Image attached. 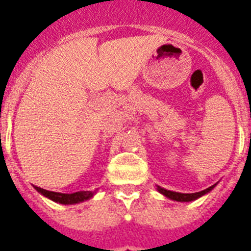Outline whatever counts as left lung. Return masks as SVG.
Wrapping results in <instances>:
<instances>
[{
  "label": "left lung",
  "instance_id": "obj_1",
  "mask_svg": "<svg viewBox=\"0 0 251 251\" xmlns=\"http://www.w3.org/2000/svg\"><path fill=\"white\" fill-rule=\"evenodd\" d=\"M217 186V183H214L210 187L205 188L202 191L200 192H194V194H182V192H176V191H171V190H165V188L160 187V186H156V190L160 192L161 195H164L165 198L171 199L173 201H179V202H188V201H194V200H198L199 198H201V196L206 195L208 192H210L213 188Z\"/></svg>",
  "mask_w": 251,
  "mask_h": 251
}]
</instances>
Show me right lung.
<instances>
[{"instance_id":"obj_1","label":"right lung","mask_w":251,"mask_h":251,"mask_svg":"<svg viewBox=\"0 0 251 251\" xmlns=\"http://www.w3.org/2000/svg\"><path fill=\"white\" fill-rule=\"evenodd\" d=\"M34 188H36L41 195L45 196V198L64 205L79 204V202H83L86 200H88V199L93 198L95 194H96V191H78L74 192V194H61V192L47 191V190H43V188L37 187V186H34Z\"/></svg>"}]
</instances>
